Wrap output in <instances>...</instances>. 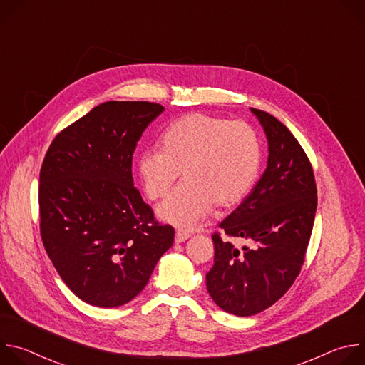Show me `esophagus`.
I'll use <instances>...</instances> for the list:
<instances>
[{"mask_svg":"<svg viewBox=\"0 0 365 365\" xmlns=\"http://www.w3.org/2000/svg\"><path fill=\"white\" fill-rule=\"evenodd\" d=\"M189 237H190V234H189V232H185V231H176V234H175V242H176V244L183 242V241H186Z\"/></svg>","mask_w":365,"mask_h":365,"instance_id":"1","label":"esophagus"}]
</instances>
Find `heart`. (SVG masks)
Here are the masks:
<instances>
[{
	"instance_id": "1",
	"label": "heart",
	"mask_w": 365,
	"mask_h": 365,
	"mask_svg": "<svg viewBox=\"0 0 365 365\" xmlns=\"http://www.w3.org/2000/svg\"><path fill=\"white\" fill-rule=\"evenodd\" d=\"M262 144L254 128L242 121L190 114L163 134L162 148L144 150L137 162L143 187L150 199L168 195L182 172L186 179L159 207L162 221L190 230L205 220L217 203H240L254 186Z\"/></svg>"
}]
</instances>
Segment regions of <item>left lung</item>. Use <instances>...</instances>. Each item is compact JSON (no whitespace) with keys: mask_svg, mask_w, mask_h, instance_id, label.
<instances>
[{"mask_svg":"<svg viewBox=\"0 0 365 365\" xmlns=\"http://www.w3.org/2000/svg\"><path fill=\"white\" fill-rule=\"evenodd\" d=\"M251 113L269 141L267 168L220 228L227 237L255 245L241 251L215 232L214 266L206 274L212 300L237 317L259 314L294 283L318 205L314 169L294 135L269 113L255 108Z\"/></svg>","mask_w":365,"mask_h":365,"instance_id":"8db88e82","label":"left lung"}]
</instances>
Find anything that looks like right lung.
Returning a JSON list of instances; mask_svg holds the SVG:
<instances>
[{
	"mask_svg": "<svg viewBox=\"0 0 365 365\" xmlns=\"http://www.w3.org/2000/svg\"><path fill=\"white\" fill-rule=\"evenodd\" d=\"M165 111L108 101L61 131L40 170V234L66 286L83 302L117 307L148 283L175 230L154 220L131 165L147 125Z\"/></svg>",
	"mask_w": 365,
	"mask_h": 365,
	"instance_id": "right-lung-1",
	"label": "right lung"
}]
</instances>
